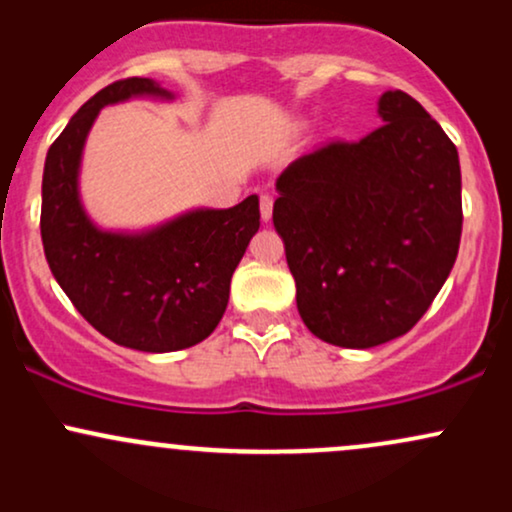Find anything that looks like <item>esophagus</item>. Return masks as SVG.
<instances>
[{
	"mask_svg": "<svg viewBox=\"0 0 512 512\" xmlns=\"http://www.w3.org/2000/svg\"><path fill=\"white\" fill-rule=\"evenodd\" d=\"M272 209H274V199L269 197V195H262L260 197V216H262V221L272 219Z\"/></svg>",
	"mask_w": 512,
	"mask_h": 512,
	"instance_id": "34e87169",
	"label": "esophagus"
}]
</instances>
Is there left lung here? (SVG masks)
Returning a JSON list of instances; mask_svg holds the SVG:
<instances>
[{
	"label": "left lung",
	"mask_w": 512,
	"mask_h": 512,
	"mask_svg": "<svg viewBox=\"0 0 512 512\" xmlns=\"http://www.w3.org/2000/svg\"><path fill=\"white\" fill-rule=\"evenodd\" d=\"M380 125L332 142L276 178L284 240L305 327L370 349L407 334L443 289L462 236L455 144L404 91H385Z\"/></svg>",
	"instance_id": "left-lung-1"
}]
</instances>
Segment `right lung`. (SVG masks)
Returning <instances> with one entry per match:
<instances>
[{"mask_svg":"<svg viewBox=\"0 0 512 512\" xmlns=\"http://www.w3.org/2000/svg\"><path fill=\"white\" fill-rule=\"evenodd\" d=\"M173 93L154 79L115 81L79 108L50 146L40 236L50 272L74 308L110 342L166 354L195 346L226 313L231 276L260 228V199L192 209L139 233L103 231L79 195L81 154L105 105Z\"/></svg>","mask_w":512,"mask_h":512,"instance_id":"obj_1","label":"right lung"}]
</instances>
